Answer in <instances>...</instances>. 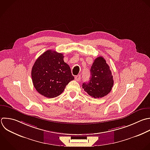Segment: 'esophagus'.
<instances>
[{"label": "esophagus", "instance_id": "1", "mask_svg": "<svg viewBox=\"0 0 150 150\" xmlns=\"http://www.w3.org/2000/svg\"><path fill=\"white\" fill-rule=\"evenodd\" d=\"M80 79H81V76H80V75H77V76H76L75 77V80H76V81H80Z\"/></svg>", "mask_w": 150, "mask_h": 150}]
</instances>
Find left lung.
<instances>
[{
    "label": "left lung",
    "mask_w": 150,
    "mask_h": 150,
    "mask_svg": "<svg viewBox=\"0 0 150 150\" xmlns=\"http://www.w3.org/2000/svg\"><path fill=\"white\" fill-rule=\"evenodd\" d=\"M90 74V80L82 85L84 90L95 98L107 96L112 89L114 80L110 67L103 57H98L94 60Z\"/></svg>",
    "instance_id": "left-lung-1"
}]
</instances>
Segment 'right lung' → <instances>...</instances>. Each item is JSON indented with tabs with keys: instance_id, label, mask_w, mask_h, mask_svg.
Here are the masks:
<instances>
[{
	"instance_id": "1",
	"label": "right lung",
	"mask_w": 150,
	"mask_h": 150,
	"mask_svg": "<svg viewBox=\"0 0 150 150\" xmlns=\"http://www.w3.org/2000/svg\"><path fill=\"white\" fill-rule=\"evenodd\" d=\"M63 58L62 53L48 50L36 60L32 70V79L35 88L42 96L47 98L59 96L74 79Z\"/></svg>"
}]
</instances>
